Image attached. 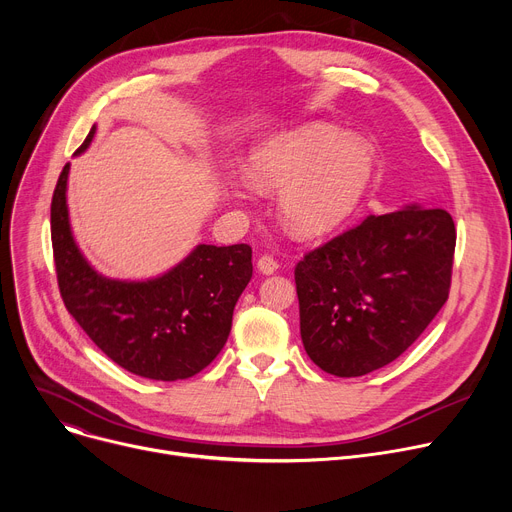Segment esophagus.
Instances as JSON below:
<instances>
[{
  "instance_id": "obj_1",
  "label": "esophagus",
  "mask_w": 512,
  "mask_h": 512,
  "mask_svg": "<svg viewBox=\"0 0 512 512\" xmlns=\"http://www.w3.org/2000/svg\"><path fill=\"white\" fill-rule=\"evenodd\" d=\"M257 270L263 274V276H270L278 270V261L270 255H263L257 259Z\"/></svg>"
}]
</instances>
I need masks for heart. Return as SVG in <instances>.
Wrapping results in <instances>:
<instances>
[{"label": "heart", "mask_w": 512, "mask_h": 512, "mask_svg": "<svg viewBox=\"0 0 512 512\" xmlns=\"http://www.w3.org/2000/svg\"><path fill=\"white\" fill-rule=\"evenodd\" d=\"M247 176L261 191H280V218L297 236H321L342 226L373 178V151L330 124H307L259 147Z\"/></svg>", "instance_id": "obj_1"}]
</instances>
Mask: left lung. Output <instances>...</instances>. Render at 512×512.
<instances>
[{"label":"left lung","instance_id":"left-lung-1","mask_svg":"<svg viewBox=\"0 0 512 512\" xmlns=\"http://www.w3.org/2000/svg\"><path fill=\"white\" fill-rule=\"evenodd\" d=\"M456 230L417 203L367 218L294 270L309 359L338 378L398 359L444 307Z\"/></svg>","mask_w":512,"mask_h":512}]
</instances>
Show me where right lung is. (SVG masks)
<instances>
[{
    "instance_id": "1",
    "label": "right lung",
    "mask_w": 512,
    "mask_h": 512,
    "mask_svg": "<svg viewBox=\"0 0 512 512\" xmlns=\"http://www.w3.org/2000/svg\"><path fill=\"white\" fill-rule=\"evenodd\" d=\"M95 126L76 155L87 151ZM70 164L51 199V245L68 313L126 371L157 382L193 378L224 348L232 313L253 276L251 247L197 245L166 274L118 280L78 249L66 203Z\"/></svg>"
}]
</instances>
